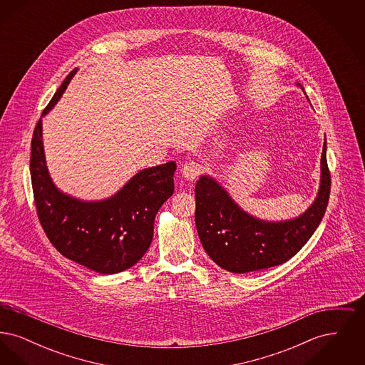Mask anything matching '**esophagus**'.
I'll return each mask as SVG.
<instances>
[{
	"label": "esophagus",
	"mask_w": 365,
	"mask_h": 365,
	"mask_svg": "<svg viewBox=\"0 0 365 365\" xmlns=\"http://www.w3.org/2000/svg\"><path fill=\"white\" fill-rule=\"evenodd\" d=\"M202 171V167H201V164H198V163H189V164H186V165H183V168H182V176L187 180V182H192L200 173Z\"/></svg>",
	"instance_id": "esophagus-1"
}]
</instances>
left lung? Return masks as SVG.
I'll use <instances>...</instances> for the list:
<instances>
[{"label": "left lung", "instance_id": "obj_1", "mask_svg": "<svg viewBox=\"0 0 365 365\" xmlns=\"http://www.w3.org/2000/svg\"><path fill=\"white\" fill-rule=\"evenodd\" d=\"M295 86L307 96L299 83ZM326 150L324 139L320 183L312 204L301 215L284 220L250 215L213 176L201 175L195 185V227L209 257L226 271L246 274L275 267L295 256L309 241L327 209L331 178Z\"/></svg>", "mask_w": 365, "mask_h": 365}]
</instances>
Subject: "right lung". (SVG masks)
<instances>
[{
    "label": "right lung",
    "mask_w": 365,
    "mask_h": 365,
    "mask_svg": "<svg viewBox=\"0 0 365 365\" xmlns=\"http://www.w3.org/2000/svg\"><path fill=\"white\" fill-rule=\"evenodd\" d=\"M71 72L42 112L31 140L30 174L39 222L53 246L67 259L112 275L137 264L153 240L155 217L174 192L176 163L143 168L104 200H81L60 190L48 170L42 118L70 85Z\"/></svg>",
    "instance_id": "add662e5"
}]
</instances>
